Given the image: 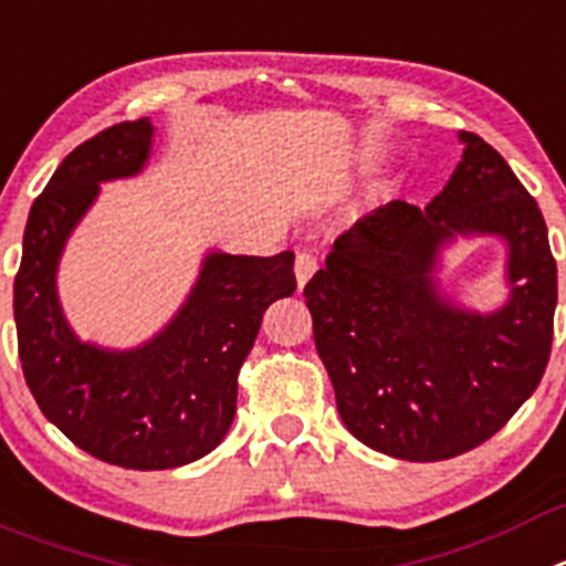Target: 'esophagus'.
<instances>
[{
  "label": "esophagus",
  "instance_id": "34e87169",
  "mask_svg": "<svg viewBox=\"0 0 566 566\" xmlns=\"http://www.w3.org/2000/svg\"><path fill=\"white\" fill-rule=\"evenodd\" d=\"M317 255L314 252H297V261H294V274H297V286L303 289L305 283H308L311 277H314V272H317Z\"/></svg>",
  "mask_w": 566,
  "mask_h": 566
}]
</instances>
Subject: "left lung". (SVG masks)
<instances>
[{"instance_id":"1","label":"left lung","mask_w":566,"mask_h":566,"mask_svg":"<svg viewBox=\"0 0 566 566\" xmlns=\"http://www.w3.org/2000/svg\"><path fill=\"white\" fill-rule=\"evenodd\" d=\"M460 143L432 205L390 201L356 221L303 292L342 423L412 463L458 458L500 432L553 345L558 274L542 210L483 137L460 132ZM491 234L509 247V300L480 315L439 289V252Z\"/></svg>"}]
</instances>
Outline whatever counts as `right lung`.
Returning a JSON list of instances; mask_svg holds the SVG:
<instances>
[{"label": "right lung", "instance_id": "obj_1", "mask_svg": "<svg viewBox=\"0 0 566 566\" xmlns=\"http://www.w3.org/2000/svg\"><path fill=\"white\" fill-rule=\"evenodd\" d=\"M151 145L148 117L77 145L30 207L13 283L19 359L46 421L92 458L139 471L193 463L224 440L238 370L263 311L297 289L294 252L255 258L212 249L159 334L128 350L83 342L59 303L61 255L103 181L137 176Z\"/></svg>", "mask_w": 566, "mask_h": 566}]
</instances>
